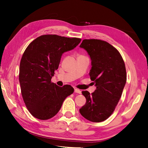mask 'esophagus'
Returning <instances> with one entry per match:
<instances>
[{"label": "esophagus", "instance_id": "obj_1", "mask_svg": "<svg viewBox=\"0 0 148 148\" xmlns=\"http://www.w3.org/2000/svg\"><path fill=\"white\" fill-rule=\"evenodd\" d=\"M74 92L76 93H79V94L81 93V91L79 89H77V88H74Z\"/></svg>", "mask_w": 148, "mask_h": 148}]
</instances>
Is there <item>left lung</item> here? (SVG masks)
Segmentation results:
<instances>
[{
	"instance_id": "left-lung-1",
	"label": "left lung",
	"mask_w": 148,
	"mask_h": 148,
	"mask_svg": "<svg viewBox=\"0 0 148 148\" xmlns=\"http://www.w3.org/2000/svg\"><path fill=\"white\" fill-rule=\"evenodd\" d=\"M80 47L92 60L90 76L97 88L92 93L83 91L86 102L79 112L88 120L101 122L112 114L121 97L127 81L125 62L117 49L104 40L84 39Z\"/></svg>"
}]
</instances>
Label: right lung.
<instances>
[{
  "mask_svg": "<svg viewBox=\"0 0 148 148\" xmlns=\"http://www.w3.org/2000/svg\"><path fill=\"white\" fill-rule=\"evenodd\" d=\"M81 39L55 34L42 35L29 44L22 56L19 81L23 101L34 117L46 120L60 111L66 97L74 92L71 85L60 87L51 82L61 56Z\"/></svg>",
  "mask_w": 148,
  "mask_h": 148,
  "instance_id": "obj_1",
  "label": "right lung"
}]
</instances>
